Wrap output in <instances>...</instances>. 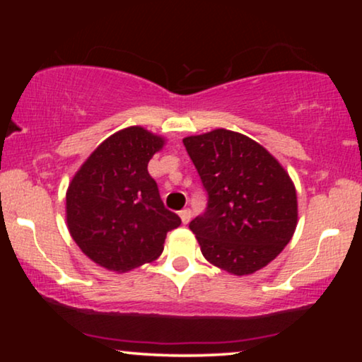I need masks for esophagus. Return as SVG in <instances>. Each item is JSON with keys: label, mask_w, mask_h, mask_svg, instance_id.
<instances>
[{"label": "esophagus", "mask_w": 362, "mask_h": 362, "mask_svg": "<svg viewBox=\"0 0 362 362\" xmlns=\"http://www.w3.org/2000/svg\"><path fill=\"white\" fill-rule=\"evenodd\" d=\"M191 209H182L181 212H180V217H181V221H182V224H187V222L191 221Z\"/></svg>", "instance_id": "esophagus-1"}]
</instances>
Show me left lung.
Returning a JSON list of instances; mask_svg holds the SVG:
<instances>
[{"label":"left lung","mask_w":362,"mask_h":362,"mask_svg":"<svg viewBox=\"0 0 362 362\" xmlns=\"http://www.w3.org/2000/svg\"><path fill=\"white\" fill-rule=\"evenodd\" d=\"M209 201L189 229L207 262L244 276L269 265L295 234L293 181L274 155L242 133L216 130L182 138Z\"/></svg>","instance_id":"obj_1"}]
</instances>
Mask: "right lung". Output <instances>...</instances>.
Here are the masks:
<instances>
[{"label": "right lung", "instance_id": "obj_1", "mask_svg": "<svg viewBox=\"0 0 362 362\" xmlns=\"http://www.w3.org/2000/svg\"><path fill=\"white\" fill-rule=\"evenodd\" d=\"M166 140L128 127L102 141L69 182L66 219L72 239L103 269L125 274L150 264L181 224L163 204L148 161Z\"/></svg>", "mask_w": 362, "mask_h": 362}]
</instances>
